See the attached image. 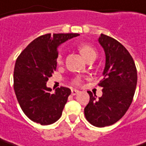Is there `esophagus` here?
Listing matches in <instances>:
<instances>
[{"instance_id":"34e87169","label":"esophagus","mask_w":146,"mask_h":146,"mask_svg":"<svg viewBox=\"0 0 146 146\" xmlns=\"http://www.w3.org/2000/svg\"><path fill=\"white\" fill-rule=\"evenodd\" d=\"M78 90H76V89H72V91H71V94H72V95H76L77 94H78Z\"/></svg>"}]
</instances>
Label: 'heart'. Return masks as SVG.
<instances>
[{"mask_svg": "<svg viewBox=\"0 0 146 146\" xmlns=\"http://www.w3.org/2000/svg\"><path fill=\"white\" fill-rule=\"evenodd\" d=\"M78 50L80 52V53L83 55V57L88 61V60L91 59V58H95L96 55H97V52L95 50V48L94 46H92L89 44L86 43H82L80 45H78ZM57 63L58 64H62V55L59 54L57 58ZM73 84L76 85H79L81 84V80L79 78H76L73 80Z\"/></svg>", "mask_w": 146, "mask_h": 146, "instance_id": "obj_1", "label": "heart"}]
</instances>
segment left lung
Returning a JSON list of instances; mask_svg holds the SVG:
<instances>
[{
  "mask_svg": "<svg viewBox=\"0 0 146 146\" xmlns=\"http://www.w3.org/2000/svg\"><path fill=\"white\" fill-rule=\"evenodd\" d=\"M99 42L106 58L104 78L99 84L103 95L97 99L88 91L90 99L84 114L91 125L105 127L119 121L129 108L137 84V70L129 52L117 40L101 34Z\"/></svg>",
  "mask_w": 146,
  "mask_h": 146,
  "instance_id": "left-lung-1",
  "label": "left lung"
}]
</instances>
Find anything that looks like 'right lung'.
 <instances>
[{
    "instance_id": "add662e5",
    "label": "right lung",
    "mask_w": 146,
    "mask_h": 146,
    "mask_svg": "<svg viewBox=\"0 0 146 146\" xmlns=\"http://www.w3.org/2000/svg\"><path fill=\"white\" fill-rule=\"evenodd\" d=\"M77 33H51L38 36L18 56L14 68V90L24 113L33 122L47 125L59 119L71 94L61 87L52 94L46 82L57 68L58 47L78 36Z\"/></svg>"
}]
</instances>
